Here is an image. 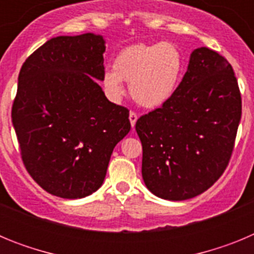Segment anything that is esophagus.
Wrapping results in <instances>:
<instances>
[{
	"label": "esophagus",
	"instance_id": "34e87169",
	"mask_svg": "<svg viewBox=\"0 0 254 254\" xmlns=\"http://www.w3.org/2000/svg\"><path fill=\"white\" fill-rule=\"evenodd\" d=\"M137 118H138L137 113H134V112H129V122H131L132 128H133L134 125H136V121H137Z\"/></svg>",
	"mask_w": 254,
	"mask_h": 254
}]
</instances>
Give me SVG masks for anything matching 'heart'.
I'll return each mask as SVG.
<instances>
[{"mask_svg":"<svg viewBox=\"0 0 254 254\" xmlns=\"http://www.w3.org/2000/svg\"><path fill=\"white\" fill-rule=\"evenodd\" d=\"M185 57L174 43H136L125 47L113 61V71L103 76V85L113 98L125 94L129 84L133 100L143 108H158L170 100L181 82Z\"/></svg>","mask_w":254,"mask_h":254,"instance_id":"obj_1","label":"heart"}]
</instances>
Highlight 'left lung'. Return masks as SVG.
Listing matches in <instances>:
<instances>
[{
	"instance_id": "obj_1",
	"label": "left lung",
	"mask_w": 254,
	"mask_h": 254,
	"mask_svg": "<svg viewBox=\"0 0 254 254\" xmlns=\"http://www.w3.org/2000/svg\"><path fill=\"white\" fill-rule=\"evenodd\" d=\"M241 116L232 64L206 47L192 52L174 95L136 122L146 187L170 201L208 190L230 161Z\"/></svg>"
}]
</instances>
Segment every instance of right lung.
I'll return each mask as SVG.
<instances>
[{
  "instance_id": "right-lung-1",
  "label": "right lung",
  "mask_w": 254,
  "mask_h": 254,
  "mask_svg": "<svg viewBox=\"0 0 254 254\" xmlns=\"http://www.w3.org/2000/svg\"><path fill=\"white\" fill-rule=\"evenodd\" d=\"M100 35L56 37L22 64L11 118L24 167L62 198L95 192L114 146L131 129L129 111L105 98Z\"/></svg>"
}]
</instances>
